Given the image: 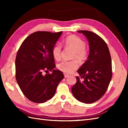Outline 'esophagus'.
<instances>
[{
    "mask_svg": "<svg viewBox=\"0 0 128 128\" xmlns=\"http://www.w3.org/2000/svg\"><path fill=\"white\" fill-rule=\"evenodd\" d=\"M64 77L65 78H67V77L69 76V75H68L67 74H64Z\"/></svg>",
    "mask_w": 128,
    "mask_h": 128,
    "instance_id": "obj_1",
    "label": "esophagus"
}]
</instances>
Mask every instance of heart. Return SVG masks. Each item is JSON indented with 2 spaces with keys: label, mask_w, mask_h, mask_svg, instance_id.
Wrapping results in <instances>:
<instances>
[{
  "label": "heart",
  "mask_w": 128,
  "mask_h": 128,
  "mask_svg": "<svg viewBox=\"0 0 128 128\" xmlns=\"http://www.w3.org/2000/svg\"><path fill=\"white\" fill-rule=\"evenodd\" d=\"M65 47L73 50L72 59H76L81 62H85L88 58V52L86 49V43L80 38L75 35H70L64 40ZM62 50V46L56 43L52 48V55L57 60L60 59ZM58 69L66 74L72 73L78 67V62L75 60L70 61H62L57 66Z\"/></svg>",
  "instance_id": "b5f03b06"
}]
</instances>
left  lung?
Wrapping results in <instances>:
<instances>
[{
	"label": "left lung",
	"instance_id": "1",
	"mask_svg": "<svg viewBox=\"0 0 128 128\" xmlns=\"http://www.w3.org/2000/svg\"><path fill=\"white\" fill-rule=\"evenodd\" d=\"M78 32L88 38L90 54L78 70L80 76L76 77V83L72 92L80 102L92 103L100 100L107 90L112 76V60L107 43L101 37L91 31Z\"/></svg>",
	"mask_w": 128,
	"mask_h": 128
}]
</instances>
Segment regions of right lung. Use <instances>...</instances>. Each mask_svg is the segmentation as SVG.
<instances>
[{"label":"right lung","mask_w":128,"mask_h":128,"mask_svg":"<svg viewBox=\"0 0 128 128\" xmlns=\"http://www.w3.org/2000/svg\"><path fill=\"white\" fill-rule=\"evenodd\" d=\"M62 33L35 32L24 40L18 51L16 79L24 94L32 102L40 103L52 98L64 78L61 71L54 69L56 64L52 52Z\"/></svg>","instance_id":"right-lung-1"}]
</instances>
